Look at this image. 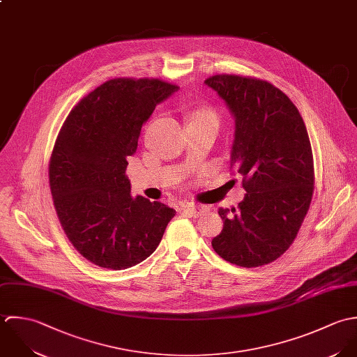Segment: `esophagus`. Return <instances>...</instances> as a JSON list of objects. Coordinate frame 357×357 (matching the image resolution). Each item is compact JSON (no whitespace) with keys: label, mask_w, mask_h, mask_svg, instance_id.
<instances>
[{"label":"esophagus","mask_w":357,"mask_h":357,"mask_svg":"<svg viewBox=\"0 0 357 357\" xmlns=\"http://www.w3.org/2000/svg\"><path fill=\"white\" fill-rule=\"evenodd\" d=\"M182 210H183V213L185 214L190 215V216H200V215L204 214L206 213V207L204 206H196V204H185L183 207H182Z\"/></svg>","instance_id":"obj_1"}]
</instances>
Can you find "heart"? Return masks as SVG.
I'll list each match as a JSON object with an SVG mask.
<instances>
[{
  "instance_id": "b5f03b06",
  "label": "heart",
  "mask_w": 357,
  "mask_h": 357,
  "mask_svg": "<svg viewBox=\"0 0 357 357\" xmlns=\"http://www.w3.org/2000/svg\"><path fill=\"white\" fill-rule=\"evenodd\" d=\"M216 116H215L214 112H211L210 109H200L197 112H195L192 114V120L190 123H211L216 126Z\"/></svg>"
}]
</instances>
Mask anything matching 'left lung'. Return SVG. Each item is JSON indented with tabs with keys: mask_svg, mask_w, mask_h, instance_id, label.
Instances as JSON below:
<instances>
[{
	"mask_svg": "<svg viewBox=\"0 0 357 357\" xmlns=\"http://www.w3.org/2000/svg\"><path fill=\"white\" fill-rule=\"evenodd\" d=\"M234 119L230 169L243 175L238 208H219L215 252L243 268L276 261L292 244L313 193V155L295 105L268 81L219 74L204 81Z\"/></svg>",
	"mask_w": 357,
	"mask_h": 357,
	"instance_id": "obj_1",
	"label": "left lung"
}]
</instances>
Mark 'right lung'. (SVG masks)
Wrapping results in <instances>:
<instances>
[{"label":"right lung","mask_w":357,"mask_h":357,"mask_svg":"<svg viewBox=\"0 0 357 357\" xmlns=\"http://www.w3.org/2000/svg\"><path fill=\"white\" fill-rule=\"evenodd\" d=\"M178 91L160 79H110L68 116L50 161V186L61 225L89 262L113 271L141 264L158 247L175 210L132 197L127 157L142 124Z\"/></svg>","instance_id":"right-lung-1"}]
</instances>
